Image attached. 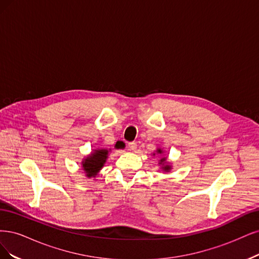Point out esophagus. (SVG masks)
Here are the masks:
<instances>
[{
    "mask_svg": "<svg viewBox=\"0 0 259 259\" xmlns=\"http://www.w3.org/2000/svg\"><path fill=\"white\" fill-rule=\"evenodd\" d=\"M128 147H129L130 151H133V152H135L138 146H137V143H136V142H131V143H129Z\"/></svg>",
    "mask_w": 259,
    "mask_h": 259,
    "instance_id": "esophagus-1",
    "label": "esophagus"
}]
</instances>
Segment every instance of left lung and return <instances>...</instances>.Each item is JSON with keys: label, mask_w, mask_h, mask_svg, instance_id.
<instances>
[{"label": "left lung", "mask_w": 259, "mask_h": 259, "mask_svg": "<svg viewBox=\"0 0 259 259\" xmlns=\"http://www.w3.org/2000/svg\"><path fill=\"white\" fill-rule=\"evenodd\" d=\"M156 155L161 156V158H159V160H158V164H159V165L161 166L160 169H161L163 172H170V171L172 170V163L169 162L168 160H166V159H168V157L163 156V155H164L163 149L160 148V147H157L156 152L153 153V156H156Z\"/></svg>", "instance_id": "8db88e82"}]
</instances>
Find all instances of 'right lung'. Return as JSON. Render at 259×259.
<instances>
[{"label": "right lung", "mask_w": 259, "mask_h": 259, "mask_svg": "<svg viewBox=\"0 0 259 259\" xmlns=\"http://www.w3.org/2000/svg\"><path fill=\"white\" fill-rule=\"evenodd\" d=\"M116 149H121L123 148L122 144L120 142H116V144L114 146ZM112 152V149H107V148H102V147H98L93 149L89 155L82 158V160L80 162V168L84 171L85 175L88 179H96L99 172L101 171V169L104 166L108 154Z\"/></svg>", "instance_id": "add662e5"}]
</instances>
